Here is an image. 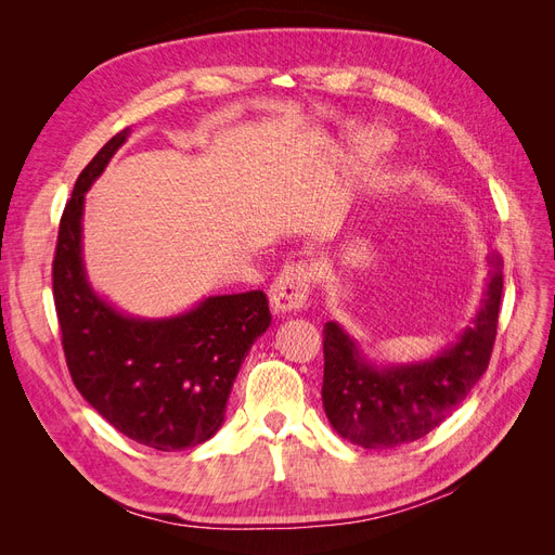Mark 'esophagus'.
Instances as JSON below:
<instances>
[{"mask_svg": "<svg viewBox=\"0 0 555 555\" xmlns=\"http://www.w3.org/2000/svg\"><path fill=\"white\" fill-rule=\"evenodd\" d=\"M312 284L308 263L284 266L271 284V306L275 312H292L306 306Z\"/></svg>", "mask_w": 555, "mask_h": 555, "instance_id": "obj_1", "label": "esophagus"}]
</instances>
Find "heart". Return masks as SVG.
Listing matches in <instances>:
<instances>
[{"mask_svg":"<svg viewBox=\"0 0 555 555\" xmlns=\"http://www.w3.org/2000/svg\"><path fill=\"white\" fill-rule=\"evenodd\" d=\"M384 143H386V139L382 137V133H367V137L361 139V147H363V153H367V155L379 153V147Z\"/></svg>","mask_w":555,"mask_h":555,"instance_id":"obj_1","label":"heart"}]
</instances>
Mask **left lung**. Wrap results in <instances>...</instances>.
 Here are the masks:
<instances>
[{"label": "left lung", "mask_w": 555, "mask_h": 555, "mask_svg": "<svg viewBox=\"0 0 555 555\" xmlns=\"http://www.w3.org/2000/svg\"><path fill=\"white\" fill-rule=\"evenodd\" d=\"M491 280L481 310L456 345L438 357L377 367L357 343L328 322L324 326L322 400L331 426L363 449H384L424 438L461 405L486 373L498 333L502 257H489Z\"/></svg>", "instance_id": "1"}]
</instances>
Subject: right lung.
Returning a JSON list of instances; mask_svg holds the SVG:
<instances>
[{"label": "right lung", "instance_id": "obj_1", "mask_svg": "<svg viewBox=\"0 0 555 555\" xmlns=\"http://www.w3.org/2000/svg\"><path fill=\"white\" fill-rule=\"evenodd\" d=\"M129 137L122 129L78 176L53 259L62 349L80 396L133 442L180 451L210 440L224 422L249 347L271 326L263 292L208 296L190 312L141 319L99 298L82 266V204Z\"/></svg>", "mask_w": 555, "mask_h": 555}]
</instances>
